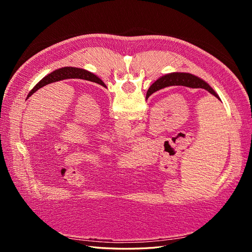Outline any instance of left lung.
Wrapping results in <instances>:
<instances>
[{
  "label": "left lung",
  "instance_id": "obj_1",
  "mask_svg": "<svg viewBox=\"0 0 252 252\" xmlns=\"http://www.w3.org/2000/svg\"><path fill=\"white\" fill-rule=\"evenodd\" d=\"M66 79H81V80H86V81H90V82H94L96 84H100V85L106 87V85L104 84V82L97 78L95 74L91 73L85 69H81V68H75V67H63L60 68V69H57L53 72L49 73L46 77L43 78L32 89V91L28 94L27 97L32 96L37 89L42 88L45 85H48L50 83H55L58 81H62V80H66Z\"/></svg>",
  "mask_w": 252,
  "mask_h": 252
}]
</instances>
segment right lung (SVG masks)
<instances>
[{"label": "right lung", "mask_w": 252, "mask_h": 252, "mask_svg": "<svg viewBox=\"0 0 252 252\" xmlns=\"http://www.w3.org/2000/svg\"><path fill=\"white\" fill-rule=\"evenodd\" d=\"M169 86H185L189 88H202V89L207 90L208 93H210L211 94H213L220 100V97L217 94L216 91L213 90L205 81L195 77V75L191 73H184V72H173V73L163 75L162 78L157 80L149 87L146 94V98H148L152 94L156 93V91L163 89L165 87H169Z\"/></svg>", "instance_id": "1"}]
</instances>
